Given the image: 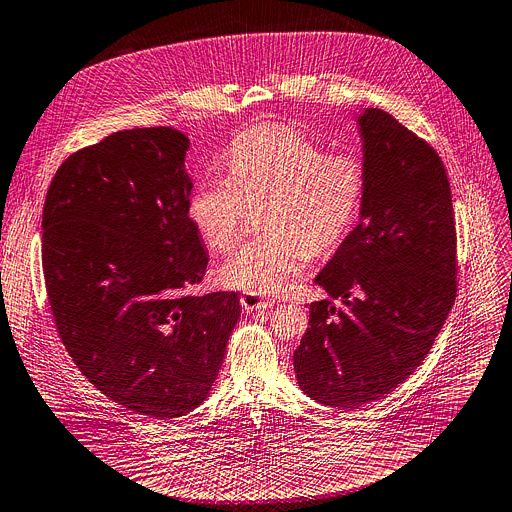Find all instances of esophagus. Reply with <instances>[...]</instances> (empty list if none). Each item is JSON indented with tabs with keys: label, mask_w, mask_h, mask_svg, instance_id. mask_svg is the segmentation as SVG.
Wrapping results in <instances>:
<instances>
[{
	"label": "esophagus",
	"mask_w": 512,
	"mask_h": 512,
	"mask_svg": "<svg viewBox=\"0 0 512 512\" xmlns=\"http://www.w3.org/2000/svg\"><path fill=\"white\" fill-rule=\"evenodd\" d=\"M241 306H243L247 312H253V310L271 308L273 302H271V300H265V298H261V296H255V294H243V296H241Z\"/></svg>",
	"instance_id": "obj_1"
}]
</instances>
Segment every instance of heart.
Listing matches in <instances>:
<instances>
[{
    "mask_svg": "<svg viewBox=\"0 0 512 512\" xmlns=\"http://www.w3.org/2000/svg\"><path fill=\"white\" fill-rule=\"evenodd\" d=\"M228 175H208L188 202V218L214 251L239 239L249 206L265 204V235L243 243L220 267V280L255 296L282 292L310 253L339 247L357 222L365 171L351 155H329L286 126H257L232 141Z\"/></svg>",
    "mask_w": 512,
    "mask_h": 512,
    "instance_id": "heart-1",
    "label": "heart"
}]
</instances>
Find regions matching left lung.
I'll list each match as a JSON object with an SVG mask.
<instances>
[{"label":"left lung","mask_w":512,"mask_h":512,"mask_svg":"<svg viewBox=\"0 0 512 512\" xmlns=\"http://www.w3.org/2000/svg\"><path fill=\"white\" fill-rule=\"evenodd\" d=\"M359 224L316 275L331 296L310 304L294 351L312 400L353 410L400 386L431 351L457 292L451 188L435 149L392 114L365 108ZM339 297L341 307L332 300Z\"/></svg>","instance_id":"1"}]
</instances>
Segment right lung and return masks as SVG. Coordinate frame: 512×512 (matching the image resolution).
<instances>
[{"label": "right lung", "mask_w": 512, "mask_h": 512, "mask_svg": "<svg viewBox=\"0 0 512 512\" xmlns=\"http://www.w3.org/2000/svg\"><path fill=\"white\" fill-rule=\"evenodd\" d=\"M188 136L132 128L73 153L42 210V271L59 337L120 406L173 418L212 390L241 318L235 292L190 296L208 255L188 218Z\"/></svg>", "instance_id": "1"}]
</instances>
